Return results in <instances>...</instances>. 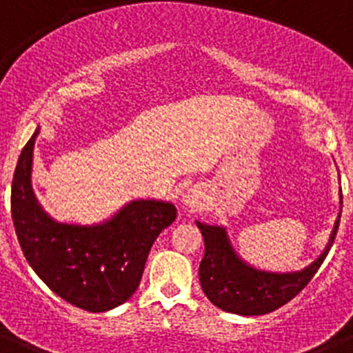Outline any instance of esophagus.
<instances>
[{"instance_id": "1", "label": "esophagus", "mask_w": 353, "mask_h": 353, "mask_svg": "<svg viewBox=\"0 0 353 353\" xmlns=\"http://www.w3.org/2000/svg\"><path fill=\"white\" fill-rule=\"evenodd\" d=\"M205 199V191L201 185H192L189 191L183 196V205L187 208H192V210H198L201 205H203Z\"/></svg>"}]
</instances>
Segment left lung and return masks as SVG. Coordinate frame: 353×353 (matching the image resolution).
Here are the masks:
<instances>
[{"label":"left lung","mask_w":353,"mask_h":353,"mask_svg":"<svg viewBox=\"0 0 353 353\" xmlns=\"http://www.w3.org/2000/svg\"><path fill=\"white\" fill-rule=\"evenodd\" d=\"M339 203L343 205V196ZM339 219L341 212L322 254L297 272H267L254 269L233 251L223 226H210L196 221L205 240V256L199 263V283L205 295L219 310L242 316L267 314L281 307L292 301L320 269L334 244Z\"/></svg>","instance_id":"obj_1"}]
</instances>
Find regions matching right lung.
<instances>
[{"label": "right lung", "mask_w": 353, "mask_h": 353, "mask_svg": "<svg viewBox=\"0 0 353 353\" xmlns=\"http://www.w3.org/2000/svg\"><path fill=\"white\" fill-rule=\"evenodd\" d=\"M39 129L19 155L12 180V221L31 269L52 292L90 313H104L132 297L155 239L176 219L168 201L134 199L93 226L58 223L31 187Z\"/></svg>", "instance_id": "add662e5"}]
</instances>
